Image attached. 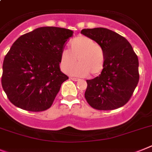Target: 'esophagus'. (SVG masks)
<instances>
[{"label": "esophagus", "instance_id": "esophagus-1", "mask_svg": "<svg viewBox=\"0 0 152 152\" xmlns=\"http://www.w3.org/2000/svg\"><path fill=\"white\" fill-rule=\"evenodd\" d=\"M70 79H71V80H73V81H75V82H76V81H79V79H78V78H75V77H71Z\"/></svg>", "mask_w": 152, "mask_h": 152}]
</instances>
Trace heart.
Segmentation results:
<instances>
[{"label": "heart", "instance_id": "heart-1", "mask_svg": "<svg viewBox=\"0 0 152 152\" xmlns=\"http://www.w3.org/2000/svg\"><path fill=\"white\" fill-rule=\"evenodd\" d=\"M79 62L76 67H72ZM105 55L102 47L91 38L80 36L74 38L69 43V50H63L60 53V67L64 72L73 76H86L89 73L97 76L103 70Z\"/></svg>", "mask_w": 152, "mask_h": 152}]
</instances>
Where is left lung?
Segmentation results:
<instances>
[{
  "instance_id": "left-lung-1",
  "label": "left lung",
  "mask_w": 152,
  "mask_h": 152,
  "mask_svg": "<svg viewBox=\"0 0 152 152\" xmlns=\"http://www.w3.org/2000/svg\"><path fill=\"white\" fill-rule=\"evenodd\" d=\"M81 34L100 45L105 55L101 74L87 80L85 98L98 110H113L127 103L139 80L138 59L127 39L103 27L83 29Z\"/></svg>"
}]
</instances>
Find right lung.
Instances as JSON below:
<instances>
[{
	"label": "right lung",
	"mask_w": 152,
	"mask_h": 152,
	"mask_svg": "<svg viewBox=\"0 0 152 152\" xmlns=\"http://www.w3.org/2000/svg\"><path fill=\"white\" fill-rule=\"evenodd\" d=\"M69 29L43 27L20 37L3 63L1 84L10 102L30 112L50 107L63 82L60 53L72 36Z\"/></svg>",
	"instance_id": "obj_1"
}]
</instances>
